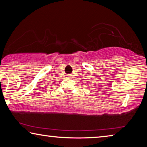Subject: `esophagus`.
Masks as SVG:
<instances>
[{"label":"esophagus","instance_id":"obj_1","mask_svg":"<svg viewBox=\"0 0 147 147\" xmlns=\"http://www.w3.org/2000/svg\"><path fill=\"white\" fill-rule=\"evenodd\" d=\"M67 76H69V75H67Z\"/></svg>","mask_w":147,"mask_h":147}]
</instances>
